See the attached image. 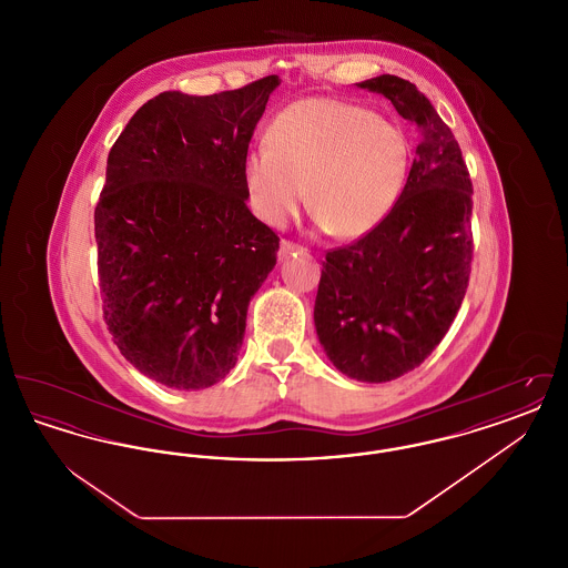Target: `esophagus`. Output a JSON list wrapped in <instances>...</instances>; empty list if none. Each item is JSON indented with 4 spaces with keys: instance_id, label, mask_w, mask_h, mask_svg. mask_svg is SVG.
I'll list each match as a JSON object with an SVG mask.
<instances>
[{
    "instance_id": "34e87169",
    "label": "esophagus",
    "mask_w": 568,
    "mask_h": 568,
    "mask_svg": "<svg viewBox=\"0 0 568 568\" xmlns=\"http://www.w3.org/2000/svg\"><path fill=\"white\" fill-rule=\"evenodd\" d=\"M300 251H304L300 244L290 243V241H283L281 246H278V260L283 262V260H287L290 255H294V253H300Z\"/></svg>"
}]
</instances>
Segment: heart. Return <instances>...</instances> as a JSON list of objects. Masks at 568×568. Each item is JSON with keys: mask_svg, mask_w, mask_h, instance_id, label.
<instances>
[{"mask_svg": "<svg viewBox=\"0 0 568 568\" xmlns=\"http://www.w3.org/2000/svg\"><path fill=\"white\" fill-rule=\"evenodd\" d=\"M410 162V138L398 121L349 102L306 98L272 119L266 146L246 151L244 190L255 215L283 227L308 187L315 223L357 241L396 209Z\"/></svg>", "mask_w": 568, "mask_h": 568, "instance_id": "obj_1", "label": "heart"}]
</instances>
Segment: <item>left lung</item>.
<instances>
[{
	"mask_svg": "<svg viewBox=\"0 0 568 568\" xmlns=\"http://www.w3.org/2000/svg\"><path fill=\"white\" fill-rule=\"evenodd\" d=\"M419 132L406 187L389 216L325 255L315 329L349 378L385 383L417 368L454 324L473 260V183L452 130L413 82H357Z\"/></svg>",
	"mask_w": 568,
	"mask_h": 568,
	"instance_id": "8db88e82",
	"label": "left lung"
}]
</instances>
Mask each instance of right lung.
Listing matches in <instances>:
<instances>
[{"mask_svg":"<svg viewBox=\"0 0 568 568\" xmlns=\"http://www.w3.org/2000/svg\"><path fill=\"white\" fill-rule=\"evenodd\" d=\"M278 82L163 91L110 149L95 206L104 320L123 357L165 387L204 389L236 366L248 302L276 264L243 162Z\"/></svg>","mask_w":568,"mask_h":568,"instance_id":"right-lung-1","label":"right lung"}]
</instances>
